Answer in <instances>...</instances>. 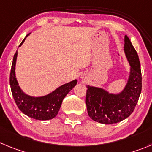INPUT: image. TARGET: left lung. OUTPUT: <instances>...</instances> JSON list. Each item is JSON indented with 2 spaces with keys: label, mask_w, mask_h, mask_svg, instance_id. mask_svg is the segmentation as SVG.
Instances as JSON below:
<instances>
[{
  "label": "left lung",
  "mask_w": 152,
  "mask_h": 152,
  "mask_svg": "<svg viewBox=\"0 0 152 152\" xmlns=\"http://www.w3.org/2000/svg\"><path fill=\"white\" fill-rule=\"evenodd\" d=\"M124 52L130 65L128 82L121 93L110 94L99 88L87 86L86 106L89 117L105 124L118 123L131 115L142 91V73L137 51L127 35L124 37Z\"/></svg>",
  "instance_id": "left-lung-1"
}]
</instances>
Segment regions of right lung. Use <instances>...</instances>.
Returning a JSON list of instances; mask_svg holds the SVG:
<instances>
[{
  "label": "right lung",
  "instance_id": "add662e5",
  "mask_svg": "<svg viewBox=\"0 0 152 152\" xmlns=\"http://www.w3.org/2000/svg\"><path fill=\"white\" fill-rule=\"evenodd\" d=\"M28 35L29 34L25 37L19 46H22ZM17 54L18 52L16 51L13 57L10 75V85L11 91L17 106L24 114L36 120L45 121V120L53 118L58 113L62 101L65 96L76 86L77 80L75 79L70 83L63 85L48 95L40 97H30L22 92L18 86L15 78V66Z\"/></svg>",
  "mask_w": 152,
  "mask_h": 152
}]
</instances>
